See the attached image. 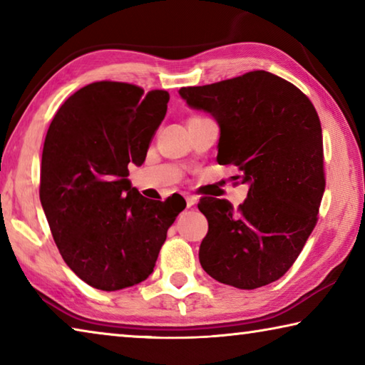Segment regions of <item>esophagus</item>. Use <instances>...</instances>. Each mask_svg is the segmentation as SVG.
I'll use <instances>...</instances> for the list:
<instances>
[{
  "label": "esophagus",
  "instance_id": "34e87169",
  "mask_svg": "<svg viewBox=\"0 0 365 365\" xmlns=\"http://www.w3.org/2000/svg\"><path fill=\"white\" fill-rule=\"evenodd\" d=\"M185 200H187V207L195 206V202H196V197L195 196H187V197H185Z\"/></svg>",
  "mask_w": 365,
  "mask_h": 365
}]
</instances>
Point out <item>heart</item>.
I'll list each match as a JSON object with an SVG mask.
<instances>
[{
    "mask_svg": "<svg viewBox=\"0 0 365 365\" xmlns=\"http://www.w3.org/2000/svg\"><path fill=\"white\" fill-rule=\"evenodd\" d=\"M193 117H200V115H193Z\"/></svg>",
    "mask_w": 365,
    "mask_h": 365,
    "instance_id": "obj_1",
    "label": "heart"
}]
</instances>
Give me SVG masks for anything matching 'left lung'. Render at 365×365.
Masks as SVG:
<instances>
[{
    "label": "left lung",
    "instance_id": "left-lung-1",
    "mask_svg": "<svg viewBox=\"0 0 365 365\" xmlns=\"http://www.w3.org/2000/svg\"><path fill=\"white\" fill-rule=\"evenodd\" d=\"M191 108L220 127L219 164L237 165L246 200L237 211L201 197L207 219L200 262L220 283L255 289L279 280L298 259L317 224L325 191L322 127L311 100L265 71L202 86H183Z\"/></svg>",
    "mask_w": 365,
    "mask_h": 365
}]
</instances>
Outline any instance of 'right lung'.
Wrapping results in <instances>:
<instances>
[{
    "instance_id": "right-lung-1",
    "label": "right lung",
    "mask_w": 365,
    "mask_h": 365,
    "mask_svg": "<svg viewBox=\"0 0 365 365\" xmlns=\"http://www.w3.org/2000/svg\"><path fill=\"white\" fill-rule=\"evenodd\" d=\"M169 93L95 82L67 98L49 123L40 201L64 262L96 289L146 280L182 201H154L128 182L168 113ZM185 201V200H183Z\"/></svg>"
}]
</instances>
